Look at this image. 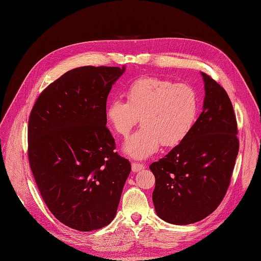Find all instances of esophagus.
I'll use <instances>...</instances> for the list:
<instances>
[{"label":"esophagus","instance_id":"34e87169","mask_svg":"<svg viewBox=\"0 0 261 261\" xmlns=\"http://www.w3.org/2000/svg\"><path fill=\"white\" fill-rule=\"evenodd\" d=\"M131 166H132V170L134 172H139V171H141V170H143L145 168V165H143L142 163H136V162L132 163Z\"/></svg>","mask_w":261,"mask_h":261}]
</instances>
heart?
<instances>
[{
	"instance_id": "1",
	"label": "heart",
	"mask_w": 261,
	"mask_h": 261,
	"mask_svg": "<svg viewBox=\"0 0 261 261\" xmlns=\"http://www.w3.org/2000/svg\"><path fill=\"white\" fill-rule=\"evenodd\" d=\"M125 94L127 101L116 98L108 103L106 118L110 128L122 138L141 120L143 127L123 146L125 153L134 159L149 158L161 145H179L195 126L199 101L190 85L141 77L131 82Z\"/></svg>"
}]
</instances>
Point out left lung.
<instances>
[{"label": "left lung", "mask_w": 261, "mask_h": 261, "mask_svg": "<svg viewBox=\"0 0 261 261\" xmlns=\"http://www.w3.org/2000/svg\"><path fill=\"white\" fill-rule=\"evenodd\" d=\"M203 111L187 138L149 166L152 201L164 221L186 225L211 215L230 183L239 151L237 120L226 91L207 74Z\"/></svg>", "instance_id": "obj_1"}]
</instances>
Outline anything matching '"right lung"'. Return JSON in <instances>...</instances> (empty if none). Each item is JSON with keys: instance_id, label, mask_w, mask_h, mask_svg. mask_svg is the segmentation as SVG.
<instances>
[{"instance_id": "add662e5", "label": "right lung", "mask_w": 261, "mask_h": 261, "mask_svg": "<svg viewBox=\"0 0 261 261\" xmlns=\"http://www.w3.org/2000/svg\"><path fill=\"white\" fill-rule=\"evenodd\" d=\"M117 66H81L42 91L29 119V161L40 195L64 225L99 229L111 222L131 171L115 151L106 110Z\"/></svg>"}]
</instances>
